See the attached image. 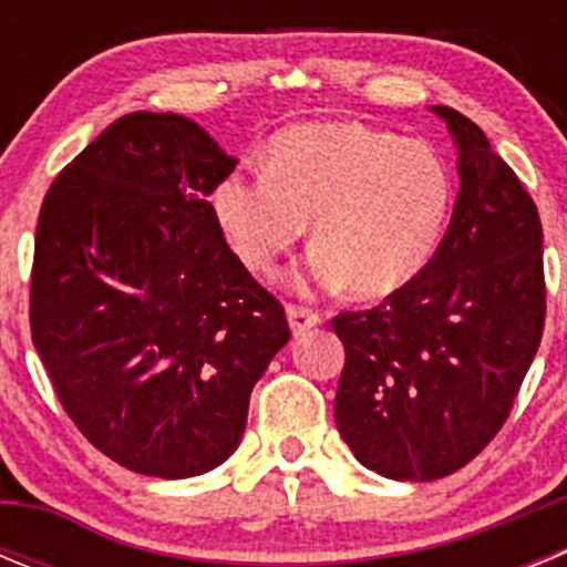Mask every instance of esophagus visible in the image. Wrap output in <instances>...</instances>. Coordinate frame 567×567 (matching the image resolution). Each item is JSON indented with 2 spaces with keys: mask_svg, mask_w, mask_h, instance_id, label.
Segmentation results:
<instances>
[{
  "mask_svg": "<svg viewBox=\"0 0 567 567\" xmlns=\"http://www.w3.org/2000/svg\"><path fill=\"white\" fill-rule=\"evenodd\" d=\"M287 315H289V327H292L295 334H303L307 329L318 327L320 323V315L315 312V309L303 307V303H289Z\"/></svg>",
  "mask_w": 567,
  "mask_h": 567,
  "instance_id": "obj_1",
  "label": "esophagus"
}]
</instances>
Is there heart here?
<instances>
[{"instance_id": "heart-1", "label": "heart", "mask_w": 567, "mask_h": 567, "mask_svg": "<svg viewBox=\"0 0 567 567\" xmlns=\"http://www.w3.org/2000/svg\"><path fill=\"white\" fill-rule=\"evenodd\" d=\"M218 227L240 264L269 275L312 221L309 272L363 298L400 292L429 269L454 209V173L437 147L363 124L289 127L264 169L215 187Z\"/></svg>"}]
</instances>
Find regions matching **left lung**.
<instances>
[{
    "label": "left lung",
    "mask_w": 567,
    "mask_h": 567,
    "mask_svg": "<svg viewBox=\"0 0 567 567\" xmlns=\"http://www.w3.org/2000/svg\"><path fill=\"white\" fill-rule=\"evenodd\" d=\"M443 115L460 193L437 255L374 309L332 318L346 363L340 437L383 477H449L508 420L545 327L543 224L514 169L477 124Z\"/></svg>",
    "instance_id": "left-lung-1"
}]
</instances>
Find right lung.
<instances>
[{
  "instance_id": "right-lung-1",
  "label": "right lung",
  "mask_w": 567,
  "mask_h": 567,
  "mask_svg": "<svg viewBox=\"0 0 567 567\" xmlns=\"http://www.w3.org/2000/svg\"><path fill=\"white\" fill-rule=\"evenodd\" d=\"M235 164L184 115L138 110L96 135L42 202L30 338L79 432L135 474L221 465L252 385L292 338L209 204Z\"/></svg>"
}]
</instances>
